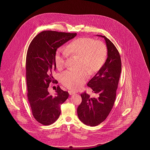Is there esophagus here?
Here are the masks:
<instances>
[{
    "mask_svg": "<svg viewBox=\"0 0 150 150\" xmlns=\"http://www.w3.org/2000/svg\"><path fill=\"white\" fill-rule=\"evenodd\" d=\"M68 92H69V93L70 95H73L74 94H75V92L72 91H69Z\"/></svg>",
    "mask_w": 150,
    "mask_h": 150,
    "instance_id": "obj_1",
    "label": "esophagus"
}]
</instances>
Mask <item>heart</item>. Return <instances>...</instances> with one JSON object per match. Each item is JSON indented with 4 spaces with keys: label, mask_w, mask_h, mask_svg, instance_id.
Returning a JSON list of instances; mask_svg holds the SVG:
<instances>
[{
    "label": "heart",
    "mask_w": 150,
    "mask_h": 150,
    "mask_svg": "<svg viewBox=\"0 0 150 150\" xmlns=\"http://www.w3.org/2000/svg\"><path fill=\"white\" fill-rule=\"evenodd\" d=\"M67 54L80 57L78 70H67L61 74V82L70 89L79 88L88 78V72L92 75L97 73L105 63L107 56L105 45L91 38H80L71 42L64 50L59 49L54 57V64L61 70L65 65Z\"/></svg>",
    "instance_id": "heart-1"
}]
</instances>
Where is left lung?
<instances>
[{
	"label": "left lung",
	"instance_id": "obj_1",
	"mask_svg": "<svg viewBox=\"0 0 150 150\" xmlns=\"http://www.w3.org/2000/svg\"><path fill=\"white\" fill-rule=\"evenodd\" d=\"M108 57L101 69L89 80L91 87L96 97L91 98L86 92L81 94L82 102L77 108L78 116L85 125L94 127L108 117L115 102L116 90L121 72V59L117 49L105 36Z\"/></svg>",
	"mask_w": 150,
	"mask_h": 150
}]
</instances>
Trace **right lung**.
Here are the masks:
<instances>
[{
    "label": "right lung",
    "instance_id": "add662e5",
    "mask_svg": "<svg viewBox=\"0 0 150 150\" xmlns=\"http://www.w3.org/2000/svg\"><path fill=\"white\" fill-rule=\"evenodd\" d=\"M76 33L43 31L36 35L29 45L26 56L27 96L32 114L40 123H54L61 114V105L69 97V93L58 86L56 96L48 91L50 83H57L52 72L56 70L54 57L61 45L74 38Z\"/></svg>",
    "mask_w": 150,
    "mask_h": 150
}]
</instances>
